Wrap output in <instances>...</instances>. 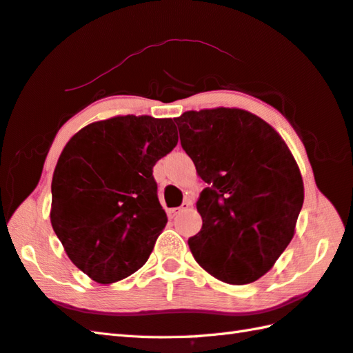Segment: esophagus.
<instances>
[{
	"instance_id": "34e87169",
	"label": "esophagus",
	"mask_w": 353,
	"mask_h": 353,
	"mask_svg": "<svg viewBox=\"0 0 353 353\" xmlns=\"http://www.w3.org/2000/svg\"><path fill=\"white\" fill-rule=\"evenodd\" d=\"M190 206H191V202H188V200H185V202L179 206V208H174V210H170V216L171 217H177L179 214H182V212H185V211H188L190 210Z\"/></svg>"
}]
</instances>
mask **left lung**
<instances>
[{
  "label": "left lung",
  "mask_w": 353,
  "mask_h": 353,
  "mask_svg": "<svg viewBox=\"0 0 353 353\" xmlns=\"http://www.w3.org/2000/svg\"><path fill=\"white\" fill-rule=\"evenodd\" d=\"M182 148L208 186L188 240L197 263L230 285H248L274 266L295 234L305 200L299 165L268 122L246 110L211 108L176 117Z\"/></svg>",
  "instance_id": "obj_1"
}]
</instances>
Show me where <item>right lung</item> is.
Wrapping results in <instances>:
<instances>
[{"instance_id": "obj_1", "label": "right lung", "mask_w": 353, "mask_h": 353, "mask_svg": "<svg viewBox=\"0 0 353 353\" xmlns=\"http://www.w3.org/2000/svg\"><path fill=\"white\" fill-rule=\"evenodd\" d=\"M172 119L116 116L79 130L52 179L50 222L73 261L110 285L145 265L167 214L153 167L177 145Z\"/></svg>"}]
</instances>
